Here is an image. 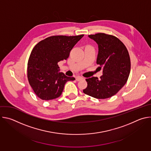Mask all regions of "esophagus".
Returning <instances> with one entry per match:
<instances>
[{
	"mask_svg": "<svg viewBox=\"0 0 151 151\" xmlns=\"http://www.w3.org/2000/svg\"><path fill=\"white\" fill-rule=\"evenodd\" d=\"M83 79H84V78L83 77H81V76H77L76 78V80L77 81H81V80H83Z\"/></svg>",
	"mask_w": 151,
	"mask_h": 151,
	"instance_id": "1",
	"label": "esophagus"
}]
</instances>
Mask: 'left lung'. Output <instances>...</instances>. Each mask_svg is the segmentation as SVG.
<instances>
[{
    "label": "left lung",
    "instance_id": "8db88e82",
    "mask_svg": "<svg viewBox=\"0 0 151 151\" xmlns=\"http://www.w3.org/2000/svg\"><path fill=\"white\" fill-rule=\"evenodd\" d=\"M98 45L97 64L103 75L86 79L87 87L83 92L93 97L104 99L116 94L127 82L131 69L130 58L123 43L116 37L105 33L88 35Z\"/></svg>",
    "mask_w": 151,
    "mask_h": 151
}]
</instances>
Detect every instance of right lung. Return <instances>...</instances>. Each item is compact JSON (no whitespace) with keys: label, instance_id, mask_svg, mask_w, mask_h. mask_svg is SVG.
Masks as SVG:
<instances>
[{"label":"right lung","instance_id":"1","mask_svg":"<svg viewBox=\"0 0 151 151\" xmlns=\"http://www.w3.org/2000/svg\"><path fill=\"white\" fill-rule=\"evenodd\" d=\"M83 36H52L41 40L33 48L27 64V78L39 98L44 100L56 99L61 96L68 81L75 80L59 72L58 63L67 60Z\"/></svg>","mask_w":151,"mask_h":151}]
</instances>
